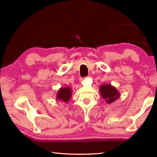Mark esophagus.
Returning a JSON list of instances; mask_svg holds the SVG:
<instances>
[{"instance_id":"34e87169","label":"esophagus","mask_w":157,"mask_h":157,"mask_svg":"<svg viewBox=\"0 0 157 157\" xmlns=\"http://www.w3.org/2000/svg\"><path fill=\"white\" fill-rule=\"evenodd\" d=\"M84 79H85V78H81L80 79V81L81 82H83V81H84Z\"/></svg>"}]
</instances>
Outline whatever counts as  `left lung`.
<instances>
[{
  "instance_id": "left-lung-1",
  "label": "left lung",
  "mask_w": 157,
  "mask_h": 157,
  "mask_svg": "<svg viewBox=\"0 0 157 157\" xmlns=\"http://www.w3.org/2000/svg\"><path fill=\"white\" fill-rule=\"evenodd\" d=\"M99 92L101 93V98L105 99L108 104H112L119 98L121 94L117 88L111 84H104L99 87Z\"/></svg>"
}]
</instances>
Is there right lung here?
<instances>
[{"instance_id":"right-lung-1","label":"right lung","mask_w":157,"mask_h":157,"mask_svg":"<svg viewBox=\"0 0 157 157\" xmlns=\"http://www.w3.org/2000/svg\"><path fill=\"white\" fill-rule=\"evenodd\" d=\"M72 95V89L69 86L61 87L56 94V99L58 101H62L67 103L70 100Z\"/></svg>"}]
</instances>
